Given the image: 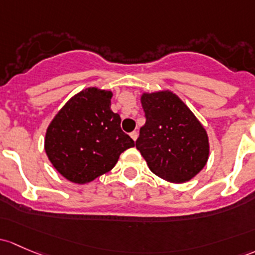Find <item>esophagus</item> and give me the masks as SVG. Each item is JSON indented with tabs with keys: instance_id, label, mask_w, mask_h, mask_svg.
Here are the masks:
<instances>
[{
	"instance_id": "34e87169",
	"label": "esophagus",
	"mask_w": 255,
	"mask_h": 255,
	"mask_svg": "<svg viewBox=\"0 0 255 255\" xmlns=\"http://www.w3.org/2000/svg\"><path fill=\"white\" fill-rule=\"evenodd\" d=\"M130 138H132L133 139V140H136V138H138V132H135V130H134V132H132V133H130Z\"/></svg>"
}]
</instances>
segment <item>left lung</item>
Masks as SVG:
<instances>
[{
    "instance_id": "8db88e82",
    "label": "left lung",
    "mask_w": 255,
    "mask_h": 255,
    "mask_svg": "<svg viewBox=\"0 0 255 255\" xmlns=\"http://www.w3.org/2000/svg\"><path fill=\"white\" fill-rule=\"evenodd\" d=\"M140 101L146 122L135 146L150 171L171 183L191 181L209 159L204 126L171 90L143 93Z\"/></svg>"
}]
</instances>
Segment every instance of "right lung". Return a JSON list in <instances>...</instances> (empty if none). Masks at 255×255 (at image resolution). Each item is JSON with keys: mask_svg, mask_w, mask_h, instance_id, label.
Wrapping results in <instances>:
<instances>
[{"mask_svg": "<svg viewBox=\"0 0 255 255\" xmlns=\"http://www.w3.org/2000/svg\"><path fill=\"white\" fill-rule=\"evenodd\" d=\"M112 92L85 88L56 114L45 134V151L53 167L73 183L84 184L114 168L134 140L121 129L111 110Z\"/></svg>", "mask_w": 255, "mask_h": 255, "instance_id": "1", "label": "right lung"}]
</instances>
